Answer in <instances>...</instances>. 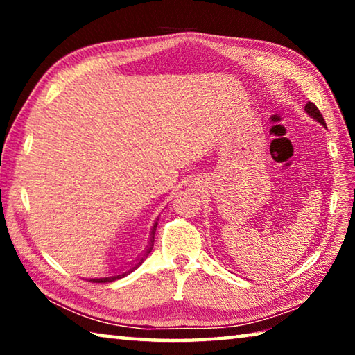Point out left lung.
<instances>
[{
    "label": "left lung",
    "instance_id": "obj_1",
    "mask_svg": "<svg viewBox=\"0 0 355 355\" xmlns=\"http://www.w3.org/2000/svg\"><path fill=\"white\" fill-rule=\"evenodd\" d=\"M305 112H307L310 117H313L316 122H320L321 125H324V127H326V122H324L322 114L320 112V110H318V107L313 103H311V101H309V103L305 105Z\"/></svg>",
    "mask_w": 355,
    "mask_h": 355
}]
</instances>
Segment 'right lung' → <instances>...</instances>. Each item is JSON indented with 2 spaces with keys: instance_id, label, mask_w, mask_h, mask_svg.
<instances>
[{
  "instance_id": "right-lung-1",
  "label": "right lung",
  "mask_w": 355,
  "mask_h": 355,
  "mask_svg": "<svg viewBox=\"0 0 355 355\" xmlns=\"http://www.w3.org/2000/svg\"><path fill=\"white\" fill-rule=\"evenodd\" d=\"M156 227H158V219L155 220V224H153V227H152V232H150V241H148V245H147L146 252H144V255L139 258V260H137L135 264H131V268H130V269H127V271L119 272V274H110V275H107V277H95V279H89V282H94V284H110V282H114V280H117V279H122V277H125V275H128L130 272H133L136 268H139V264H142V261L146 260V258L148 257L150 252H152V249H153Z\"/></svg>"
}]
</instances>
